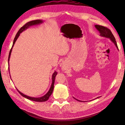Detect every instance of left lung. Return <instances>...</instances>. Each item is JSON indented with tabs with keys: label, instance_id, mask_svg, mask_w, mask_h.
Instances as JSON below:
<instances>
[{
	"label": "left lung",
	"instance_id": "8db88e82",
	"mask_svg": "<svg viewBox=\"0 0 125 125\" xmlns=\"http://www.w3.org/2000/svg\"><path fill=\"white\" fill-rule=\"evenodd\" d=\"M95 28L98 30L99 33H100V36H101V37L108 38V39L110 40L111 41L113 42L114 44H115V45L116 47V48L118 49L117 45V43H116L115 38L114 36V35L113 33H112L111 31L109 29H107V27H106L101 26V25H95ZM99 98V97H97L96 98ZM74 99H76L77 101H81L80 100H78V99H75V98H74Z\"/></svg>",
	"mask_w": 125,
	"mask_h": 125
}]
</instances>
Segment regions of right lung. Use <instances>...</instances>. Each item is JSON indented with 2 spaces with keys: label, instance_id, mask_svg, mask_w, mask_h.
I'll return each instance as SVG.
<instances>
[{
  "label": "right lung",
  "instance_id": "right-lung-1",
  "mask_svg": "<svg viewBox=\"0 0 125 125\" xmlns=\"http://www.w3.org/2000/svg\"><path fill=\"white\" fill-rule=\"evenodd\" d=\"M42 22H43V21L42 20H33V21H29L28 22H27L26 24L25 25H24L22 27H21L20 29L18 31V33H16V35L15 36V37L14 38V41H13V43H12V47L11 48V50L10 51V52H9V57H8V62H9V60H10V55H11V53L12 51V47H13V46L14 45L16 41L17 40V39H18L19 36H20V34L23 31H25V30H26L27 29H28L29 27H30L31 26H33V25H39L40 24H42ZM57 74V72L54 71V72L52 74V84L51 85V87L50 88L49 90L48 91V92L46 93V94L45 95L42 96L41 97H40V98H34V97H31V96H29L27 95H25L24 94H22V93H21L20 91H19L18 89V91L19 92V93H20V94L21 95L24 97V98H26L27 99H29V100H32V101H37V102H44V101H47L48 99H49L50 96L51 95L52 93L53 92V88H54V80H55V77H56V75Z\"/></svg>",
  "mask_w": 125,
  "mask_h": 125
}]
</instances>
